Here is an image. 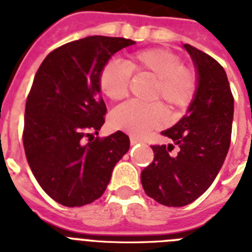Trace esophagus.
I'll use <instances>...</instances> for the list:
<instances>
[{"label": "esophagus", "mask_w": 252, "mask_h": 252, "mask_svg": "<svg viewBox=\"0 0 252 252\" xmlns=\"http://www.w3.org/2000/svg\"><path fill=\"white\" fill-rule=\"evenodd\" d=\"M140 142H141V140H140V138H138V137L130 136V144L136 145V144H140Z\"/></svg>", "instance_id": "obj_1"}]
</instances>
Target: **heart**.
Returning <instances> with one entry per match:
<instances>
[{
    "mask_svg": "<svg viewBox=\"0 0 252 252\" xmlns=\"http://www.w3.org/2000/svg\"><path fill=\"white\" fill-rule=\"evenodd\" d=\"M132 73L154 79L150 98L161 101L171 111L188 107L197 93V76L191 69L184 67L179 55L165 49H147L130 54L126 63L106 62L98 77L102 94L111 101L126 97ZM164 122L163 106L158 102L128 101L114 108L110 115V124L114 129L133 136H144L149 130L160 128Z\"/></svg>",
    "mask_w": 252,
    "mask_h": 252,
    "instance_id": "heart-1",
    "label": "heart"
}]
</instances>
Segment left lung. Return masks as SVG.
Wrapping results in <instances>:
<instances>
[{"mask_svg": "<svg viewBox=\"0 0 252 252\" xmlns=\"http://www.w3.org/2000/svg\"><path fill=\"white\" fill-rule=\"evenodd\" d=\"M184 48L197 69L198 88L186 115L161 134L177 144L154 145V160L141 172L145 193L168 207L199 198L216 179L230 146L234 99L221 64L191 45Z\"/></svg>", "mask_w": 252, "mask_h": 252, "instance_id": "obj_1", "label": "left lung"}]
</instances>
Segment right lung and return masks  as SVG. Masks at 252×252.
Masks as SVG:
<instances>
[{
  "mask_svg": "<svg viewBox=\"0 0 252 252\" xmlns=\"http://www.w3.org/2000/svg\"><path fill=\"white\" fill-rule=\"evenodd\" d=\"M136 44L89 36L59 46L38 67L24 114L23 145L44 191L66 207L89 204L105 193L112 169L126 151L123 132L94 137L107 112L98 77L108 59Z\"/></svg>",
  "mask_w": 252,
  "mask_h": 252,
  "instance_id": "add662e5",
  "label": "right lung"
}]
</instances>
